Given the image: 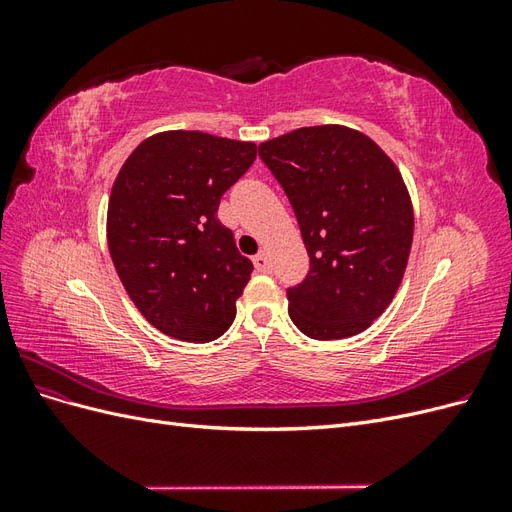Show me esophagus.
Returning a JSON list of instances; mask_svg holds the SVG:
<instances>
[{
	"label": "esophagus",
	"mask_w": 512,
	"mask_h": 512,
	"mask_svg": "<svg viewBox=\"0 0 512 512\" xmlns=\"http://www.w3.org/2000/svg\"><path fill=\"white\" fill-rule=\"evenodd\" d=\"M252 262H254L256 271H260V273H269V271H271V262H269V258H267V254H265V252L256 254V256L252 258Z\"/></svg>",
	"instance_id": "1"
}]
</instances>
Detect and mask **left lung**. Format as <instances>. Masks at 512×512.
Wrapping results in <instances>:
<instances>
[{
	"instance_id": "left-lung-1",
	"label": "left lung",
	"mask_w": 512,
	"mask_h": 512,
	"mask_svg": "<svg viewBox=\"0 0 512 512\" xmlns=\"http://www.w3.org/2000/svg\"><path fill=\"white\" fill-rule=\"evenodd\" d=\"M297 215L309 271L288 314L312 339L365 331L404 277L414 211L395 162L359 130L312 126L258 147Z\"/></svg>"
}]
</instances>
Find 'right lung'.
Masks as SVG:
<instances>
[{"instance_id": "obj_1", "label": "right lung", "mask_w": 512, "mask_h": 512, "mask_svg": "<svg viewBox=\"0 0 512 512\" xmlns=\"http://www.w3.org/2000/svg\"><path fill=\"white\" fill-rule=\"evenodd\" d=\"M254 160V143L168 130L123 162L108 198V250L138 312L164 335L205 344L235 320L254 265L218 207Z\"/></svg>"}]
</instances>
